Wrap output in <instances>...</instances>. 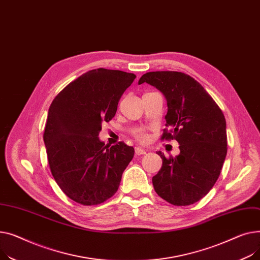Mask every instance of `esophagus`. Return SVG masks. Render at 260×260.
<instances>
[{
	"instance_id": "34e87169",
	"label": "esophagus",
	"mask_w": 260,
	"mask_h": 260,
	"mask_svg": "<svg viewBox=\"0 0 260 260\" xmlns=\"http://www.w3.org/2000/svg\"><path fill=\"white\" fill-rule=\"evenodd\" d=\"M135 154L136 155H144V154H146V150L142 149L140 147H135Z\"/></svg>"
}]
</instances>
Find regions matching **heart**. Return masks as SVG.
Returning a JSON list of instances; mask_svg holds the SVG:
<instances>
[{
  "label": "heart",
  "instance_id": "heart-1",
  "mask_svg": "<svg viewBox=\"0 0 260 260\" xmlns=\"http://www.w3.org/2000/svg\"><path fill=\"white\" fill-rule=\"evenodd\" d=\"M136 137L140 140L142 143H146L148 141V135L146 133H137Z\"/></svg>",
  "mask_w": 260,
  "mask_h": 260
}]
</instances>
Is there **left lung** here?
<instances>
[{
    "label": "left lung",
    "mask_w": 260,
    "mask_h": 260,
    "mask_svg": "<svg viewBox=\"0 0 260 260\" xmlns=\"http://www.w3.org/2000/svg\"><path fill=\"white\" fill-rule=\"evenodd\" d=\"M148 83L167 100L169 130L160 139L176 140L180 153L166 157L152 178L155 192L174 206H189L205 197L219 177L226 155L225 118L215 101L190 75L177 71L147 72Z\"/></svg>",
    "instance_id": "8db88e82"
}]
</instances>
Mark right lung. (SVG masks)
<instances>
[{
    "instance_id": "obj_1",
    "label": "right lung",
    "mask_w": 260,
    "mask_h": 260,
    "mask_svg": "<svg viewBox=\"0 0 260 260\" xmlns=\"http://www.w3.org/2000/svg\"><path fill=\"white\" fill-rule=\"evenodd\" d=\"M135 78L119 70H90L50 105L43 139L51 174L70 200L95 206L116 193L134 149L124 142L105 145L99 133L103 123L114 117L119 99Z\"/></svg>"
}]
</instances>
